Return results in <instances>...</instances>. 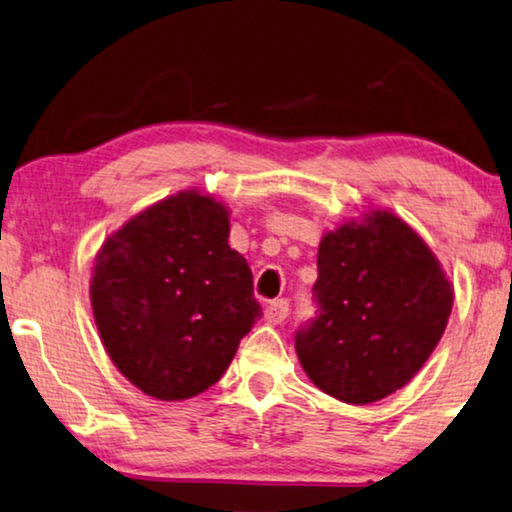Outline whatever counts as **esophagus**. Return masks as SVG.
Instances as JSON below:
<instances>
[{"label":"esophagus","instance_id":"esophagus-1","mask_svg":"<svg viewBox=\"0 0 512 512\" xmlns=\"http://www.w3.org/2000/svg\"><path fill=\"white\" fill-rule=\"evenodd\" d=\"M289 316V300L287 298H278L273 303L266 305L264 310V319L269 323H282Z\"/></svg>","mask_w":512,"mask_h":512}]
</instances>
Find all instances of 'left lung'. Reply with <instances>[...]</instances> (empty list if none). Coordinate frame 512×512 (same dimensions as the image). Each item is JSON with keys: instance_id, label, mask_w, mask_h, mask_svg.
I'll return each mask as SVG.
<instances>
[{"instance_id": "left-lung-1", "label": "left lung", "mask_w": 512, "mask_h": 512, "mask_svg": "<svg viewBox=\"0 0 512 512\" xmlns=\"http://www.w3.org/2000/svg\"><path fill=\"white\" fill-rule=\"evenodd\" d=\"M316 312L296 330L312 383L344 403L401 389L440 342L453 289L435 255L401 218L373 212L323 237Z\"/></svg>"}]
</instances>
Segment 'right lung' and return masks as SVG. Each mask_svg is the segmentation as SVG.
I'll return each instance as SVG.
<instances>
[{
	"label": "right lung",
	"instance_id": "1",
	"mask_svg": "<svg viewBox=\"0 0 512 512\" xmlns=\"http://www.w3.org/2000/svg\"><path fill=\"white\" fill-rule=\"evenodd\" d=\"M214 198L177 193L134 216L95 259L97 330L125 378L161 401L218 383L262 307L246 259L227 246Z\"/></svg>",
	"mask_w": 512,
	"mask_h": 512
}]
</instances>
